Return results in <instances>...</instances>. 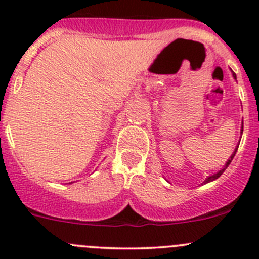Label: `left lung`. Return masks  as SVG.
<instances>
[{
    "mask_svg": "<svg viewBox=\"0 0 259 259\" xmlns=\"http://www.w3.org/2000/svg\"><path fill=\"white\" fill-rule=\"evenodd\" d=\"M233 77H234V79L237 80V76H236V74H234V72H233ZM241 133H243V126H242V130H241ZM237 150H238V145H237V148H236V150H234V153L232 154V155H231V159H228V161H227V163H226V166H224V168L222 169V170H219L218 173H215V174H214V176H210V177H208V178L204 180V184H205V183H209V182H211V180H215V179H218L219 177H221L222 174H223V171L226 170V169H227V166H228L229 164H231V161L233 160V158H234V155H236Z\"/></svg>",
    "mask_w": 259,
    "mask_h": 259,
    "instance_id": "8db88e82",
    "label": "left lung"
}]
</instances>
